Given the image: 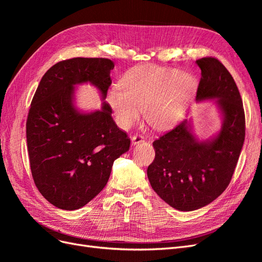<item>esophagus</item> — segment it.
<instances>
[{"instance_id": "1", "label": "esophagus", "mask_w": 262, "mask_h": 262, "mask_svg": "<svg viewBox=\"0 0 262 262\" xmlns=\"http://www.w3.org/2000/svg\"><path fill=\"white\" fill-rule=\"evenodd\" d=\"M131 141H132V144L133 145H137V144L141 143V142H144V138L142 137V136H140V134H136V136L132 137Z\"/></svg>"}]
</instances>
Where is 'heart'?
I'll use <instances>...</instances> for the list:
<instances>
[{
    "instance_id": "obj_1",
    "label": "heart",
    "mask_w": 262,
    "mask_h": 262,
    "mask_svg": "<svg viewBox=\"0 0 262 262\" xmlns=\"http://www.w3.org/2000/svg\"><path fill=\"white\" fill-rule=\"evenodd\" d=\"M196 86L195 77L188 72L144 64L125 72L119 90L110 91L107 100L121 128H129L143 109L144 119L150 126L165 130L185 115Z\"/></svg>"
}]
</instances>
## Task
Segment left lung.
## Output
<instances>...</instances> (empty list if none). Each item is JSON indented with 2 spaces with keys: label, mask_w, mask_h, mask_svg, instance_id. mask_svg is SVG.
I'll list each match as a JSON object with an SVG mask.
<instances>
[{
  "label": "left lung",
  "mask_w": 262,
  "mask_h": 262,
  "mask_svg": "<svg viewBox=\"0 0 262 262\" xmlns=\"http://www.w3.org/2000/svg\"><path fill=\"white\" fill-rule=\"evenodd\" d=\"M196 64L201 80L195 100H215L221 129L214 137L199 140L191 121L184 120L153 142L155 158L147 168L154 191L179 211L203 208L222 194L245 141V113L234 78L215 58H202Z\"/></svg>",
  "instance_id": "obj_1"
}]
</instances>
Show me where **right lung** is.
Here are the masks:
<instances>
[{"instance_id": "add662e5", "label": "right lung", "mask_w": 262, "mask_h": 262, "mask_svg": "<svg viewBox=\"0 0 262 262\" xmlns=\"http://www.w3.org/2000/svg\"><path fill=\"white\" fill-rule=\"evenodd\" d=\"M114 62L73 58L51 67L31 100L26 138L31 175L54 207L77 210L107 185L114 162L128 152L130 139L117 126L105 101ZM90 82L103 99L100 111L84 113L74 105L75 86Z\"/></svg>"}]
</instances>
